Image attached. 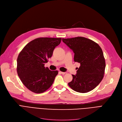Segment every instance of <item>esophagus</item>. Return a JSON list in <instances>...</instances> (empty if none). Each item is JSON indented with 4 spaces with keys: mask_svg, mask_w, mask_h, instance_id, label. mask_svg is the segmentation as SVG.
<instances>
[{
    "mask_svg": "<svg viewBox=\"0 0 122 122\" xmlns=\"http://www.w3.org/2000/svg\"><path fill=\"white\" fill-rule=\"evenodd\" d=\"M59 73L61 74H63V75H64V74H65L66 73V72H61V71H59Z\"/></svg>",
    "mask_w": 122,
    "mask_h": 122,
    "instance_id": "34e87169",
    "label": "esophagus"
}]
</instances>
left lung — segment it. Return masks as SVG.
Instances as JSON below:
<instances>
[{
  "label": "left lung",
  "mask_w": 122,
  "mask_h": 122,
  "mask_svg": "<svg viewBox=\"0 0 122 122\" xmlns=\"http://www.w3.org/2000/svg\"><path fill=\"white\" fill-rule=\"evenodd\" d=\"M62 41L71 49L74 61L80 63L76 74L69 86L75 92L86 93L97 87L103 79L105 61L103 51L99 45L84 37L62 38Z\"/></svg>",
  "instance_id": "1"
}]
</instances>
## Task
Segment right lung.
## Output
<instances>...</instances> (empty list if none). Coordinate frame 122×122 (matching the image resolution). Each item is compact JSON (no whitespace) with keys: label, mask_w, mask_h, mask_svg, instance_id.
Wrapping results in <instances>:
<instances>
[{"label":"right lung","mask_w":122,"mask_h":122,"mask_svg":"<svg viewBox=\"0 0 122 122\" xmlns=\"http://www.w3.org/2000/svg\"><path fill=\"white\" fill-rule=\"evenodd\" d=\"M61 38L39 37L31 41L19 53L17 58L18 75L24 86L36 93L44 92L52 86L58 71L44 67Z\"/></svg>","instance_id":"obj_1"}]
</instances>
